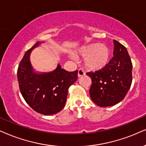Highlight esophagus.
Here are the masks:
<instances>
[{
    "instance_id": "esophagus-1",
    "label": "esophagus",
    "mask_w": 146,
    "mask_h": 146,
    "mask_svg": "<svg viewBox=\"0 0 146 146\" xmlns=\"http://www.w3.org/2000/svg\"><path fill=\"white\" fill-rule=\"evenodd\" d=\"M84 74H85V73H84V72L83 70H82V69H79L78 70V77L84 76Z\"/></svg>"
}]
</instances>
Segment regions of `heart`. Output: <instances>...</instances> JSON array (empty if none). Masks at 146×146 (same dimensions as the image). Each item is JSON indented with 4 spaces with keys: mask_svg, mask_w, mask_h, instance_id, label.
I'll return each mask as SVG.
<instances>
[{
    "mask_svg": "<svg viewBox=\"0 0 146 146\" xmlns=\"http://www.w3.org/2000/svg\"><path fill=\"white\" fill-rule=\"evenodd\" d=\"M80 55L84 58V64L86 68L91 70H99L108 64L110 51L101 43H94L84 46L80 50Z\"/></svg>",
    "mask_w": 146,
    "mask_h": 146,
    "instance_id": "heart-1",
    "label": "heart"
}]
</instances>
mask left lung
<instances>
[{"label": "left lung", "instance_id": "8db88e82", "mask_svg": "<svg viewBox=\"0 0 146 146\" xmlns=\"http://www.w3.org/2000/svg\"><path fill=\"white\" fill-rule=\"evenodd\" d=\"M114 57L103 69L87 73L92 80L90 96L104 108L118 104L125 98L132 83L133 64L127 48L114 40Z\"/></svg>", "mask_w": 146, "mask_h": 146}]
</instances>
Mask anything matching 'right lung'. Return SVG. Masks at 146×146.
I'll list each match as a JSON object with an SVG mask.
<instances>
[{
    "label": "right lung",
    "instance_id": "1",
    "mask_svg": "<svg viewBox=\"0 0 146 146\" xmlns=\"http://www.w3.org/2000/svg\"><path fill=\"white\" fill-rule=\"evenodd\" d=\"M38 42L26 52L17 68L20 92L26 103L38 113L51 115L58 113L66 104L68 89L76 81L78 70L68 72L58 65L49 73L37 74L32 70L29 60L32 50Z\"/></svg>",
    "mask_w": 146,
    "mask_h": 146
}]
</instances>
